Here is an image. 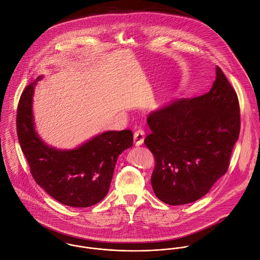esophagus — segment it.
I'll return each instance as SVG.
<instances>
[{
	"mask_svg": "<svg viewBox=\"0 0 260 260\" xmlns=\"http://www.w3.org/2000/svg\"><path fill=\"white\" fill-rule=\"evenodd\" d=\"M145 139V131L143 129H137L134 132V143L136 146H140L143 144Z\"/></svg>",
	"mask_w": 260,
	"mask_h": 260,
	"instance_id": "obj_1",
	"label": "esophagus"
}]
</instances>
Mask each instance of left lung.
Masks as SVG:
<instances>
[{"instance_id":"obj_1","label":"left lung","mask_w":260,"mask_h":260,"mask_svg":"<svg viewBox=\"0 0 260 260\" xmlns=\"http://www.w3.org/2000/svg\"><path fill=\"white\" fill-rule=\"evenodd\" d=\"M151 134L144 143L155 157L151 184L157 198L169 205L194 202L223 176L240 131L236 92L222 70L210 91L177 99L151 112Z\"/></svg>"}]
</instances>
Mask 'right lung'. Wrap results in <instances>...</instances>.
Returning a JSON list of instances; mask_svg holds the SVG:
<instances>
[{
	"label": "right lung",
	"mask_w": 260,
	"mask_h": 260,
	"mask_svg": "<svg viewBox=\"0 0 260 260\" xmlns=\"http://www.w3.org/2000/svg\"><path fill=\"white\" fill-rule=\"evenodd\" d=\"M28 85L19 101L17 134L32 176L50 196L71 207H89L108 193L118 156L133 145L131 130L106 131L74 149L46 144L36 131L33 114L35 85Z\"/></svg>",
	"instance_id": "add662e5"
}]
</instances>
